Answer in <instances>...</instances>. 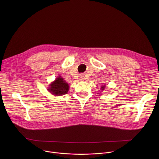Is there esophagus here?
<instances>
[{"label": "esophagus", "mask_w": 159, "mask_h": 159, "mask_svg": "<svg viewBox=\"0 0 159 159\" xmlns=\"http://www.w3.org/2000/svg\"><path fill=\"white\" fill-rule=\"evenodd\" d=\"M80 80H81V81L84 80V76H83V75H81L80 76Z\"/></svg>", "instance_id": "34e87169"}]
</instances>
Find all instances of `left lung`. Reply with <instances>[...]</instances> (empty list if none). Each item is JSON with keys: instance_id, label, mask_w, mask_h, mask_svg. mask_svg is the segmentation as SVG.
<instances>
[{"instance_id": "1", "label": "left lung", "mask_w": 159, "mask_h": 159, "mask_svg": "<svg viewBox=\"0 0 159 159\" xmlns=\"http://www.w3.org/2000/svg\"><path fill=\"white\" fill-rule=\"evenodd\" d=\"M106 87H105V85H102V86H101V88H100V89L102 90V91H103L104 89H105V88Z\"/></svg>"}]
</instances>
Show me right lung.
<instances>
[{
    "mask_svg": "<svg viewBox=\"0 0 159 159\" xmlns=\"http://www.w3.org/2000/svg\"><path fill=\"white\" fill-rule=\"evenodd\" d=\"M68 89L69 86L68 83L65 81L63 78H62L61 76H58L54 80V81L51 83L48 89L51 93L56 96L62 95L67 93L68 92Z\"/></svg>",
    "mask_w": 159,
    "mask_h": 159,
    "instance_id": "1",
    "label": "right lung"
}]
</instances>
